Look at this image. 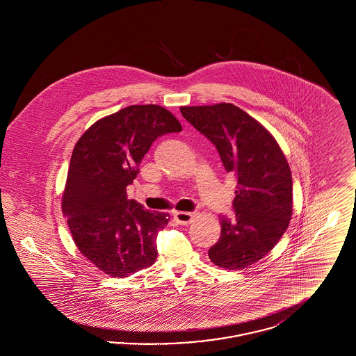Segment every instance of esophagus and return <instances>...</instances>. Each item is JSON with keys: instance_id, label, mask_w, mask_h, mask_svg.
Segmentation results:
<instances>
[{"instance_id": "1", "label": "esophagus", "mask_w": 356, "mask_h": 356, "mask_svg": "<svg viewBox=\"0 0 356 356\" xmlns=\"http://www.w3.org/2000/svg\"><path fill=\"white\" fill-rule=\"evenodd\" d=\"M173 216H175V219L177 220L179 224H181V225H188V224H191V222H192L193 218L196 216V213H193V212H183V211H176V212L173 213Z\"/></svg>"}]
</instances>
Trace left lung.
Returning <instances> with one entry per match:
<instances>
[{"mask_svg": "<svg viewBox=\"0 0 356 356\" xmlns=\"http://www.w3.org/2000/svg\"><path fill=\"white\" fill-rule=\"evenodd\" d=\"M181 115L218 149L235 173V218H220L219 241L208 256L225 270H244L277 244L292 216V176L275 137L236 105L181 106Z\"/></svg>", "mask_w": 356, "mask_h": 356, "instance_id": "left-lung-1", "label": "left lung"}]
</instances>
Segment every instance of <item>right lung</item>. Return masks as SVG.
I'll use <instances>...</instances> for the list:
<instances>
[{"label":"right lung","instance_id":"right-lung-1","mask_svg":"<svg viewBox=\"0 0 356 356\" xmlns=\"http://www.w3.org/2000/svg\"><path fill=\"white\" fill-rule=\"evenodd\" d=\"M181 124L160 105H131L90 125L70 157L63 213L79 251L100 271L125 277L151 267L157 232L170 221L127 197L144 154Z\"/></svg>","mask_w":356,"mask_h":356}]
</instances>
